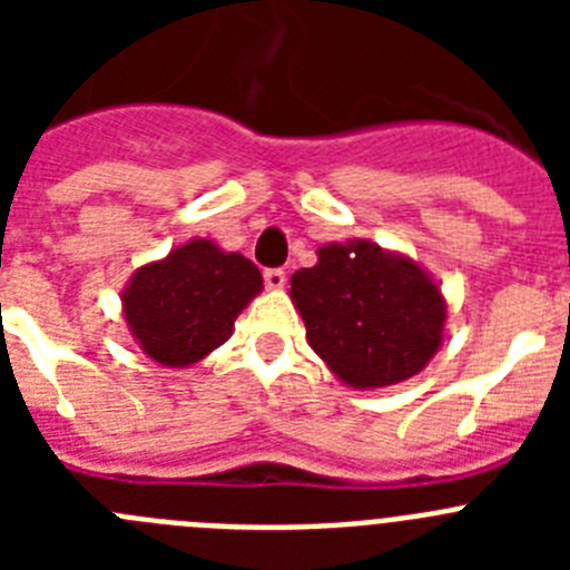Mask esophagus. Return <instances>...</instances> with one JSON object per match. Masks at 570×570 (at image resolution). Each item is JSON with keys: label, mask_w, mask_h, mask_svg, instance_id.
<instances>
[{"label": "esophagus", "mask_w": 570, "mask_h": 570, "mask_svg": "<svg viewBox=\"0 0 570 570\" xmlns=\"http://www.w3.org/2000/svg\"><path fill=\"white\" fill-rule=\"evenodd\" d=\"M265 288H268V291H282V288H285V271H282V268H268V271H265Z\"/></svg>", "instance_id": "1"}]
</instances>
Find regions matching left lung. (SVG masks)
I'll return each instance as SVG.
<instances>
[{
  "label": "left lung",
  "mask_w": 570,
  "mask_h": 570,
  "mask_svg": "<svg viewBox=\"0 0 570 570\" xmlns=\"http://www.w3.org/2000/svg\"><path fill=\"white\" fill-rule=\"evenodd\" d=\"M308 345L345 385L385 387L416 376L440 351L448 305L434 276L376 242H328L291 276Z\"/></svg>",
  "instance_id": "left-lung-1"
}]
</instances>
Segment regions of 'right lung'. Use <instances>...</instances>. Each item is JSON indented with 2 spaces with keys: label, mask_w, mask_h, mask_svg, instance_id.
Returning <instances> with one entry per match:
<instances>
[{
  "label": "right lung",
  "mask_w": 570,
  "mask_h": 570,
  "mask_svg": "<svg viewBox=\"0 0 570 570\" xmlns=\"http://www.w3.org/2000/svg\"><path fill=\"white\" fill-rule=\"evenodd\" d=\"M259 291L254 262L196 236L134 271L122 316L145 356L163 367H188L230 340L236 316Z\"/></svg>",
  "instance_id": "obj_1"
}]
</instances>
